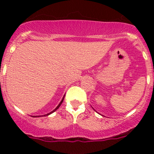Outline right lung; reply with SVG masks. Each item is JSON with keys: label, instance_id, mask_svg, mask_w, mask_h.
<instances>
[{"label": "right lung", "instance_id": "add662e5", "mask_svg": "<svg viewBox=\"0 0 154 154\" xmlns=\"http://www.w3.org/2000/svg\"><path fill=\"white\" fill-rule=\"evenodd\" d=\"M64 97H65V95H64V97H63V98H62V100H61V101H60V102L59 103V105H57V107H56V109H53V111H52V112H49V113H47V114H45V115H44V116H48V115H49V114H51V113H53V112H55L56 110L58 108L60 107V105H61V104H62V102H63V101H64ZM36 117H37V116H36ZM38 117H39V116H38Z\"/></svg>", "mask_w": 154, "mask_h": 154}]
</instances>
